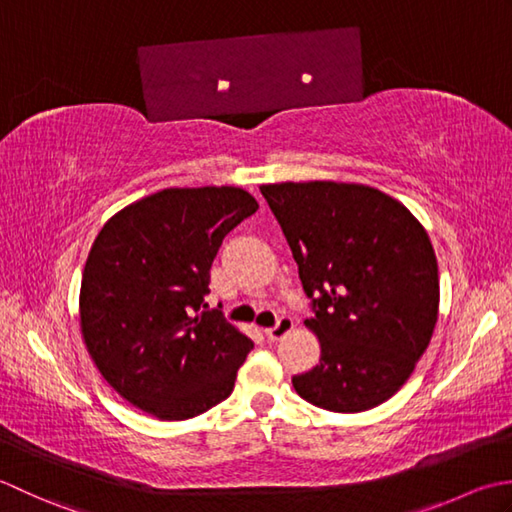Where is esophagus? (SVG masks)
Returning <instances> with one entry per match:
<instances>
[{
  "instance_id": "obj_1",
  "label": "esophagus",
  "mask_w": 512,
  "mask_h": 512,
  "mask_svg": "<svg viewBox=\"0 0 512 512\" xmlns=\"http://www.w3.org/2000/svg\"><path fill=\"white\" fill-rule=\"evenodd\" d=\"M291 329H294V318H291V316H280L276 320L274 327H267L265 329V336L269 340H280L283 336H287Z\"/></svg>"
}]
</instances>
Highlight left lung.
I'll list each match as a JSON object with an SVG mask.
<instances>
[{
    "mask_svg": "<svg viewBox=\"0 0 512 512\" xmlns=\"http://www.w3.org/2000/svg\"><path fill=\"white\" fill-rule=\"evenodd\" d=\"M314 305L320 362L294 375L320 409L360 413L411 378L433 336L440 276L422 223L375 187L309 181L260 187Z\"/></svg>",
    "mask_w": 512,
    "mask_h": 512,
    "instance_id": "8db88e82",
    "label": "left lung"
}]
</instances>
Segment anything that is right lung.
Returning <instances> with one entry per match:
<instances>
[{
	"label": "right lung",
	"mask_w": 512,
	"mask_h": 512,
	"mask_svg": "<svg viewBox=\"0 0 512 512\" xmlns=\"http://www.w3.org/2000/svg\"><path fill=\"white\" fill-rule=\"evenodd\" d=\"M256 210L241 187H168L101 227L83 267L81 336L123 400L190 420L234 391L254 342L205 296L223 238Z\"/></svg>",
	"instance_id": "obj_1"
}]
</instances>
